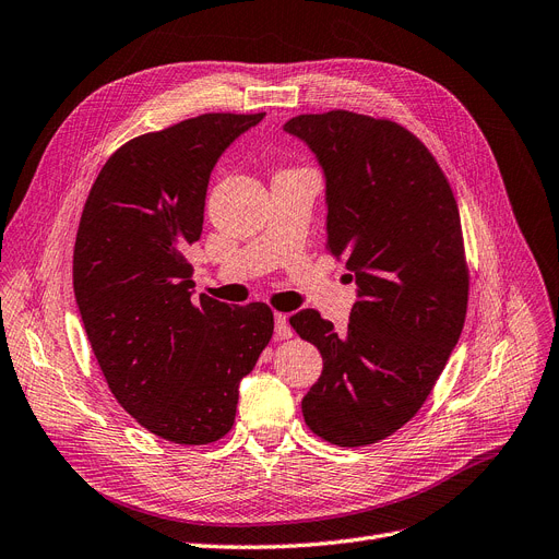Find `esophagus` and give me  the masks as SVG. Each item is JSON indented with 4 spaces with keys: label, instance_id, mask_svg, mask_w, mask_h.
<instances>
[{
    "label": "esophagus",
    "instance_id": "1",
    "mask_svg": "<svg viewBox=\"0 0 559 559\" xmlns=\"http://www.w3.org/2000/svg\"><path fill=\"white\" fill-rule=\"evenodd\" d=\"M275 337L277 340H292L294 337V328L288 323L286 314H275Z\"/></svg>",
    "mask_w": 559,
    "mask_h": 559
}]
</instances>
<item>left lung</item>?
<instances>
[{"instance_id":"8db88e82","label":"left lung","mask_w":559,"mask_h":559,"mask_svg":"<svg viewBox=\"0 0 559 559\" xmlns=\"http://www.w3.org/2000/svg\"><path fill=\"white\" fill-rule=\"evenodd\" d=\"M325 174L328 242L357 284L344 334L317 309L292 325L323 357L307 427L362 448L404 427L431 394L465 323L467 263L454 192L411 130L332 109L284 123Z\"/></svg>"}]
</instances>
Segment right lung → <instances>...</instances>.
<instances>
[{
	"instance_id": "add662e5",
	"label": "right lung",
	"mask_w": 559,
	"mask_h": 559,
	"mask_svg": "<svg viewBox=\"0 0 559 559\" xmlns=\"http://www.w3.org/2000/svg\"><path fill=\"white\" fill-rule=\"evenodd\" d=\"M263 117L213 111L126 142L80 217L73 288L88 344L123 411L176 444L231 431L240 378L273 337L265 302H192L186 259L217 158Z\"/></svg>"
}]
</instances>
